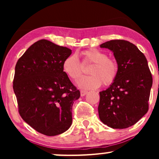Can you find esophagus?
<instances>
[{"label":"esophagus","mask_w":159,"mask_h":159,"mask_svg":"<svg viewBox=\"0 0 159 159\" xmlns=\"http://www.w3.org/2000/svg\"><path fill=\"white\" fill-rule=\"evenodd\" d=\"M87 93V92L86 90H81V96H84Z\"/></svg>","instance_id":"obj_1"}]
</instances>
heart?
I'll list each match as a JSON object with an SVG mask.
<instances>
[{
    "instance_id": "obj_1",
    "label": "heart",
    "mask_w": 159,
    "mask_h": 159,
    "mask_svg": "<svg viewBox=\"0 0 159 159\" xmlns=\"http://www.w3.org/2000/svg\"><path fill=\"white\" fill-rule=\"evenodd\" d=\"M84 63H92L88 69V76L81 78L78 81L81 88L96 89L103 84L108 86L115 81L118 74V65L114 60L107 57L106 53L96 48H90L81 52ZM64 73L73 81L81 77L83 67L75 54L69 55L63 61Z\"/></svg>"
}]
</instances>
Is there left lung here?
I'll return each mask as SVG.
<instances>
[{"instance_id": "left-lung-1", "label": "left lung", "mask_w": 159, "mask_h": 159, "mask_svg": "<svg viewBox=\"0 0 159 159\" xmlns=\"http://www.w3.org/2000/svg\"><path fill=\"white\" fill-rule=\"evenodd\" d=\"M100 47L114 53L118 74L107 90L99 92V119L113 129H126L148 111L152 74L146 57L130 42L110 40Z\"/></svg>"}]
</instances>
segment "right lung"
Wrapping results in <instances>:
<instances>
[{"mask_svg":"<svg viewBox=\"0 0 159 159\" xmlns=\"http://www.w3.org/2000/svg\"><path fill=\"white\" fill-rule=\"evenodd\" d=\"M71 54L66 47L41 39L16 65L13 90L20 116L45 135L62 134L72 125V105L81 94L62 67Z\"/></svg>","mask_w":159,"mask_h":159,"instance_id":"right-lung-1","label":"right lung"}]
</instances>
